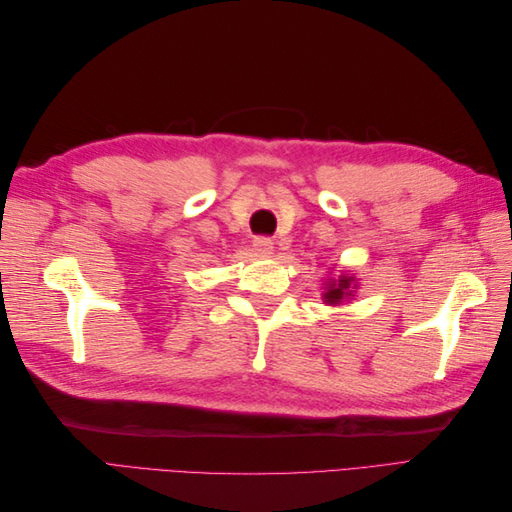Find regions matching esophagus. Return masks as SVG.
I'll return each instance as SVG.
<instances>
[{
  "mask_svg": "<svg viewBox=\"0 0 512 512\" xmlns=\"http://www.w3.org/2000/svg\"><path fill=\"white\" fill-rule=\"evenodd\" d=\"M254 250L262 256H269L273 252V241L269 237H256L254 239Z\"/></svg>",
  "mask_w": 512,
  "mask_h": 512,
  "instance_id": "esophagus-1",
  "label": "esophagus"
}]
</instances>
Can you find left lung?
Wrapping results in <instances>:
<instances>
[{
  "label": "left lung",
  "mask_w": 512,
  "mask_h": 512,
  "mask_svg": "<svg viewBox=\"0 0 512 512\" xmlns=\"http://www.w3.org/2000/svg\"><path fill=\"white\" fill-rule=\"evenodd\" d=\"M352 288H356V280L352 275H339L337 280H329L324 284L322 299L327 305H342V301L352 297Z\"/></svg>",
  "instance_id": "obj_1"
}]
</instances>
